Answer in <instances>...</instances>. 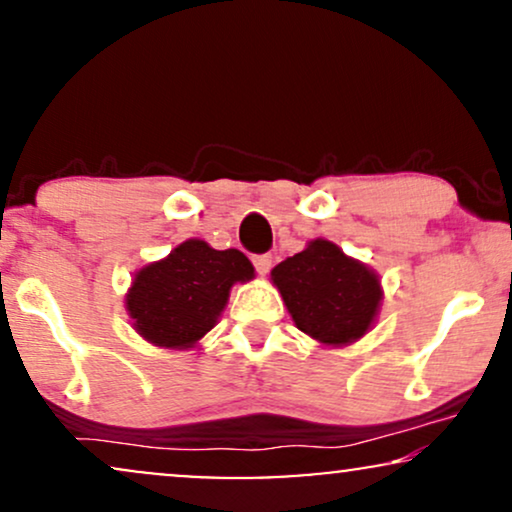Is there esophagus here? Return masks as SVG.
I'll list each match as a JSON object with an SVG mask.
<instances>
[{
    "mask_svg": "<svg viewBox=\"0 0 512 512\" xmlns=\"http://www.w3.org/2000/svg\"><path fill=\"white\" fill-rule=\"evenodd\" d=\"M251 261H254V268H256L258 275H266L268 270L273 268V256H270V254H256L254 258H251Z\"/></svg>",
    "mask_w": 512,
    "mask_h": 512,
    "instance_id": "obj_1",
    "label": "esophagus"
}]
</instances>
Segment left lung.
Masks as SVG:
<instances>
[{"mask_svg":"<svg viewBox=\"0 0 512 512\" xmlns=\"http://www.w3.org/2000/svg\"><path fill=\"white\" fill-rule=\"evenodd\" d=\"M270 275L297 328L323 345L338 347L362 338L381 304L374 270L326 239L278 263Z\"/></svg>","mask_w":512,"mask_h":512,"instance_id":"1","label":"left lung"}]
</instances>
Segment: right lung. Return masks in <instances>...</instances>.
Segmentation results:
<instances>
[{
	"label": "right lung",
	"instance_id": "obj_1",
	"mask_svg": "<svg viewBox=\"0 0 512 512\" xmlns=\"http://www.w3.org/2000/svg\"><path fill=\"white\" fill-rule=\"evenodd\" d=\"M251 278L254 266L242 251H215L201 239H189L138 270L126 309L148 342L184 350L218 323L234 282Z\"/></svg>",
	"mask_w": 512,
	"mask_h": 512
}]
</instances>
